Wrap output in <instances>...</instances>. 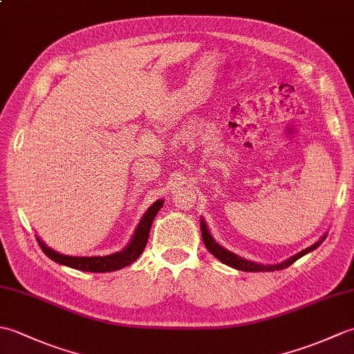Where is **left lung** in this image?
Returning <instances> with one entry per match:
<instances>
[{
  "label": "left lung",
  "mask_w": 354,
  "mask_h": 354,
  "mask_svg": "<svg viewBox=\"0 0 354 354\" xmlns=\"http://www.w3.org/2000/svg\"><path fill=\"white\" fill-rule=\"evenodd\" d=\"M201 231H202V240H204L207 250L212 252L217 260H221L222 263H225V265H228V266L234 268V269L245 270V272H266V270H268V272H270V270H280V269L288 268V266L292 265V263H295L299 257L306 255L307 252L317 250V248L322 242H324V239H326V236H324L319 240V242H317L309 248H306L304 251L298 252L297 255H293V257H290L289 260L280 263V265H259V263H254V261L239 257V255L232 254L228 250H225V248H222L219 243H216V240L212 237V234H209V231L207 228V223L204 222V219H201Z\"/></svg>",
  "instance_id": "1"
}]
</instances>
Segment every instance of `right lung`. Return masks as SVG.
I'll return each mask as SVG.
<instances>
[{"label": "right lung", "mask_w": 354, "mask_h": 354, "mask_svg": "<svg viewBox=\"0 0 354 354\" xmlns=\"http://www.w3.org/2000/svg\"><path fill=\"white\" fill-rule=\"evenodd\" d=\"M162 204H164L162 199L153 202V205L149 207L146 214L141 217V221L138 223L137 230L133 232V237L129 242V245H127L123 251L111 254V255H103V257H100V255L99 257H73V255L59 254L57 251L51 250V248L45 245L39 237L36 240L39 242V246L44 251V254L53 261L59 263V265L68 266L77 270H85V272H112V270H118L122 268L129 266L131 263L137 260L142 254V251H145V248L147 245L150 227H152L155 216L158 212H160Z\"/></svg>", "instance_id": "1"}]
</instances>
